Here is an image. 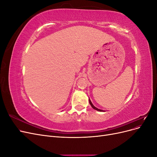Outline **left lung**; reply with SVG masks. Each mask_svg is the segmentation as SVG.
Masks as SVG:
<instances>
[{"label":"left lung","mask_w":157,"mask_h":157,"mask_svg":"<svg viewBox=\"0 0 157 157\" xmlns=\"http://www.w3.org/2000/svg\"><path fill=\"white\" fill-rule=\"evenodd\" d=\"M89 103H90V105H91V106H92V107L93 109H96V110H97V111H103L102 110H101V109H99L96 108V107H94V105H93V104L92 103L91 101H90V99H89Z\"/></svg>","instance_id":"1"}]
</instances>
